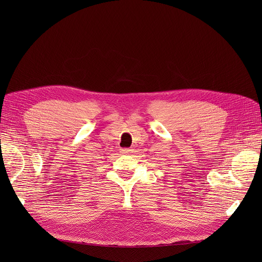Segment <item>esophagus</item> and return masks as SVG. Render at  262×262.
Wrapping results in <instances>:
<instances>
[{"label":"esophagus","mask_w":262,"mask_h":262,"mask_svg":"<svg viewBox=\"0 0 262 262\" xmlns=\"http://www.w3.org/2000/svg\"><path fill=\"white\" fill-rule=\"evenodd\" d=\"M121 152L124 154H132L134 152L133 148H122Z\"/></svg>","instance_id":"obj_1"}]
</instances>
